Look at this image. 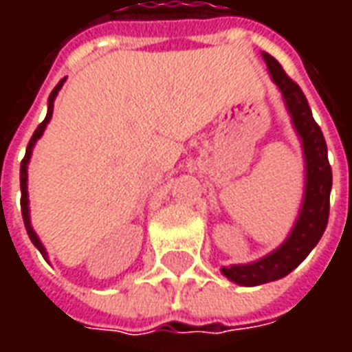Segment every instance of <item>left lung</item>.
Instances as JSON below:
<instances>
[{"label":"left lung","mask_w":352,"mask_h":352,"mask_svg":"<svg viewBox=\"0 0 352 352\" xmlns=\"http://www.w3.org/2000/svg\"><path fill=\"white\" fill-rule=\"evenodd\" d=\"M262 58L272 73L273 82L279 87L287 101L290 116L303 143L305 154V196L302 211L294 228L277 251L252 264L222 267V273L243 287H256L270 280H277L302 264L305 256L322 237L330 214V190H332V168L328 162V148L322 131L313 118L309 103L302 88L288 77L273 56L262 52Z\"/></svg>","instance_id":"1"}]
</instances>
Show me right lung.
Masks as SVG:
<instances>
[{
	"instance_id": "add662e5",
	"label": "right lung",
	"mask_w": 352,
	"mask_h": 352,
	"mask_svg": "<svg viewBox=\"0 0 352 352\" xmlns=\"http://www.w3.org/2000/svg\"><path fill=\"white\" fill-rule=\"evenodd\" d=\"M64 80L62 79L60 82H58L56 87H54V90L50 92L49 96V111H47V116H45V120H43L39 126H37V130L34 131V135H32V139H30V143H28V148H26V156H24V160L20 162V192H22V196H20V209H22V219H24V226H26V232L28 236H30V239H32V243L39 249V252H41L43 256L47 258V251H45V247L41 245V241H39V237L35 236L34 228H32V224H30V209H28V162H30V156H32V148H34L35 141L41 138L43 131H45V128H47V124H49L50 116H52V109H54V98H56L58 90L62 88V85H64Z\"/></svg>"
}]
</instances>
